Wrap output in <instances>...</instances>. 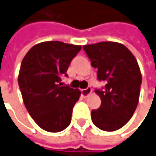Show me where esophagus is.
Returning <instances> with one entry per match:
<instances>
[{"label": "esophagus", "mask_w": 156, "mask_h": 156, "mask_svg": "<svg viewBox=\"0 0 156 156\" xmlns=\"http://www.w3.org/2000/svg\"><path fill=\"white\" fill-rule=\"evenodd\" d=\"M91 92H92V88H91V87H87V88L81 90V95H82L83 97H87V96H88V95L90 94Z\"/></svg>", "instance_id": "1"}]
</instances>
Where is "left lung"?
Returning <instances> with one entry per match:
<instances>
[{
	"label": "left lung",
	"mask_w": 156,
	"mask_h": 156,
	"mask_svg": "<svg viewBox=\"0 0 156 156\" xmlns=\"http://www.w3.org/2000/svg\"><path fill=\"white\" fill-rule=\"evenodd\" d=\"M83 50L91 65L98 69V80L105 83L94 90L101 105L92 110V121L102 130H117L130 119L138 104L142 84L138 63L133 54L119 43L100 42L84 45Z\"/></svg>",
	"instance_id": "obj_1"
}]
</instances>
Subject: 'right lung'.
<instances>
[{
  "mask_svg": "<svg viewBox=\"0 0 156 156\" xmlns=\"http://www.w3.org/2000/svg\"><path fill=\"white\" fill-rule=\"evenodd\" d=\"M80 45L49 41L37 44L21 62L18 83L26 108L37 124L49 132H59L71 122L73 107L80 92L62 85L61 76Z\"/></svg>",
  "mask_w": 156,
  "mask_h": 156,
  "instance_id": "obj_1",
  "label": "right lung"
}]
</instances>
